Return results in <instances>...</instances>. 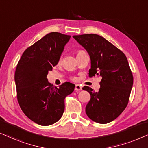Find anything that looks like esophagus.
Returning a JSON list of instances; mask_svg holds the SVG:
<instances>
[{"label": "esophagus", "mask_w": 148, "mask_h": 148, "mask_svg": "<svg viewBox=\"0 0 148 148\" xmlns=\"http://www.w3.org/2000/svg\"><path fill=\"white\" fill-rule=\"evenodd\" d=\"M82 90V87L80 86L79 84H76V86H75V90L76 91H80V90Z\"/></svg>", "instance_id": "34e87169"}]
</instances>
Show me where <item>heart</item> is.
<instances>
[{
  "label": "heart",
  "mask_w": 148,
  "mask_h": 148,
  "mask_svg": "<svg viewBox=\"0 0 148 148\" xmlns=\"http://www.w3.org/2000/svg\"><path fill=\"white\" fill-rule=\"evenodd\" d=\"M82 52H83V51H78V52L77 53V55H78V54H79V53H82Z\"/></svg>",
  "instance_id": "heart-1"
}]
</instances>
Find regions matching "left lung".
<instances>
[{
    "label": "left lung",
    "mask_w": 148,
    "mask_h": 148,
    "mask_svg": "<svg viewBox=\"0 0 148 148\" xmlns=\"http://www.w3.org/2000/svg\"><path fill=\"white\" fill-rule=\"evenodd\" d=\"M73 38L89 55V76L101 77L98 92L86 86L82 88L90 95L85 108L86 115L95 123H110L127 107L133 86V78L127 57L99 35H75Z\"/></svg>",
    "instance_id": "8db88e82"
}]
</instances>
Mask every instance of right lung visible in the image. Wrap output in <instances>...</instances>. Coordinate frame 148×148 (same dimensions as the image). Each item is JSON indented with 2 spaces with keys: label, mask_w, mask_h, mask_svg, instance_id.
I'll use <instances>...</instances> for the list:
<instances>
[{
  "label": "right lung",
  "mask_w": 148,
  "mask_h": 148,
  "mask_svg": "<svg viewBox=\"0 0 148 148\" xmlns=\"http://www.w3.org/2000/svg\"><path fill=\"white\" fill-rule=\"evenodd\" d=\"M70 36L51 32L28 47L15 73L17 100L26 116L40 125L49 126L62 118L64 99L75 85L66 82L57 88L47 76L60 61Z\"/></svg>",
  "instance_id": "right-lung-1"
}]
</instances>
